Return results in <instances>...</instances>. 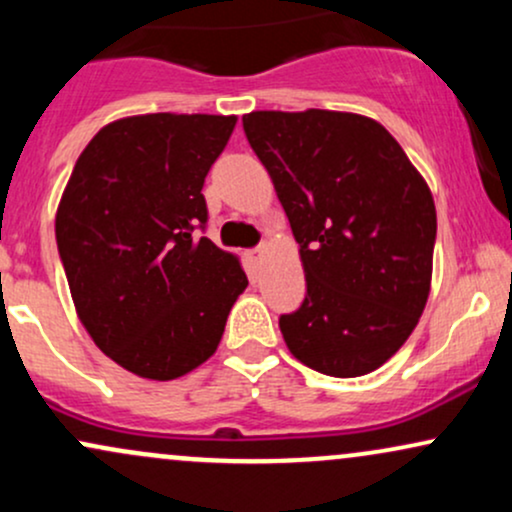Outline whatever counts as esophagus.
I'll use <instances>...</instances> for the list:
<instances>
[{"label": "esophagus", "mask_w": 512, "mask_h": 512, "mask_svg": "<svg viewBox=\"0 0 512 512\" xmlns=\"http://www.w3.org/2000/svg\"><path fill=\"white\" fill-rule=\"evenodd\" d=\"M262 255H264V245H260V248H255V250H250V252H248V260H250L252 264H260Z\"/></svg>", "instance_id": "34e87169"}]
</instances>
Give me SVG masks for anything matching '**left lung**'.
Returning a JSON list of instances; mask_svg holds the SVG:
<instances>
[{"instance_id":"left-lung-1","label":"left lung","mask_w":512,"mask_h":512,"mask_svg":"<svg viewBox=\"0 0 512 512\" xmlns=\"http://www.w3.org/2000/svg\"><path fill=\"white\" fill-rule=\"evenodd\" d=\"M245 137L301 245L305 301L279 317L298 361L334 378L380 368L414 332L433 274L436 204L380 122L257 110Z\"/></svg>"}]
</instances>
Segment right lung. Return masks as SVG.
<instances>
[{"mask_svg":"<svg viewBox=\"0 0 512 512\" xmlns=\"http://www.w3.org/2000/svg\"><path fill=\"white\" fill-rule=\"evenodd\" d=\"M236 115H134L81 151L55 236L76 315L117 366L175 380L221 342L248 286L238 257L197 238L202 187Z\"/></svg>","mask_w":512,"mask_h":512,"instance_id":"right-lung-1","label":"right lung"}]
</instances>
